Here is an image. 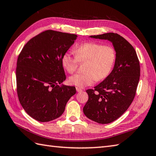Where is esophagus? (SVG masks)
Segmentation results:
<instances>
[{
    "mask_svg": "<svg viewBox=\"0 0 156 156\" xmlns=\"http://www.w3.org/2000/svg\"><path fill=\"white\" fill-rule=\"evenodd\" d=\"M76 91H77L78 92H82V89H81L80 88L76 87Z\"/></svg>",
    "mask_w": 156,
    "mask_h": 156,
    "instance_id": "34e87169",
    "label": "esophagus"
}]
</instances>
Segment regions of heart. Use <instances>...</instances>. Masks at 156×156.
<instances>
[{
	"label": "heart",
	"instance_id": "heart-1",
	"mask_svg": "<svg viewBox=\"0 0 156 156\" xmlns=\"http://www.w3.org/2000/svg\"><path fill=\"white\" fill-rule=\"evenodd\" d=\"M74 54L66 52L62 57L63 67L69 74L76 72L78 62L84 63V72L72 76L69 83L84 88L102 80L111 74L117 58V52L111 45L97 42H87L76 47Z\"/></svg>",
	"mask_w": 156,
	"mask_h": 156
}]
</instances>
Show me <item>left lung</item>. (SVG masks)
<instances>
[{"mask_svg": "<svg viewBox=\"0 0 156 156\" xmlns=\"http://www.w3.org/2000/svg\"><path fill=\"white\" fill-rule=\"evenodd\" d=\"M90 37L111 41L117 52L113 69L94 89L87 90L88 100L83 108L90 120L107 124L120 117L133 102L140 80V61L133 46L120 35L107 33Z\"/></svg>", "mask_w": 156, "mask_h": 156, "instance_id": "obj_1", "label": "left lung"}]
</instances>
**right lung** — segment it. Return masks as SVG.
I'll use <instances>...</instances> for the list:
<instances>
[{
    "mask_svg": "<svg viewBox=\"0 0 156 156\" xmlns=\"http://www.w3.org/2000/svg\"><path fill=\"white\" fill-rule=\"evenodd\" d=\"M77 35L47 30L31 39L19 55L16 92L27 113L35 120L48 122L60 117L76 90L61 84L66 76L62 57Z\"/></svg>",
    "mask_w": 156,
    "mask_h": 156,
    "instance_id": "1",
    "label": "right lung"
}]
</instances>
